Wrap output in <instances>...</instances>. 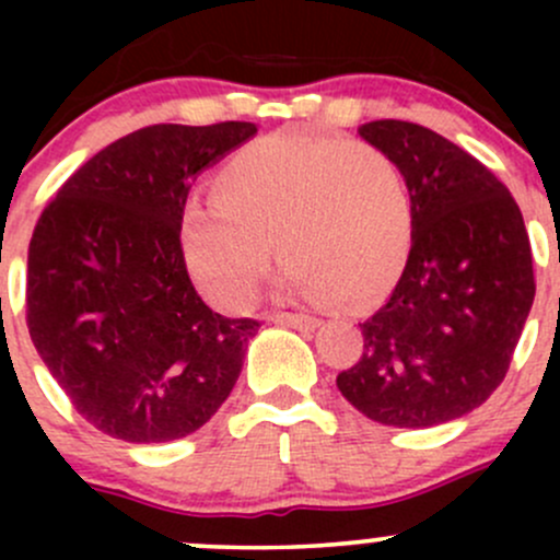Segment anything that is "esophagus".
I'll return each mask as SVG.
<instances>
[{"instance_id": "obj_1", "label": "esophagus", "mask_w": 560, "mask_h": 560, "mask_svg": "<svg viewBox=\"0 0 560 560\" xmlns=\"http://www.w3.org/2000/svg\"><path fill=\"white\" fill-rule=\"evenodd\" d=\"M268 320L279 326H292V329H316L320 320L311 313H271Z\"/></svg>"}]
</instances>
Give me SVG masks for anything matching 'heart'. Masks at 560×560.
<instances>
[{"label": "heart", "instance_id": "heart-1", "mask_svg": "<svg viewBox=\"0 0 560 560\" xmlns=\"http://www.w3.org/2000/svg\"><path fill=\"white\" fill-rule=\"evenodd\" d=\"M284 284L313 298L369 302L405 266L413 199L400 165L369 141L276 133L244 147L215 178L213 202L184 210L182 247L199 287L244 307L273 258Z\"/></svg>", "mask_w": 560, "mask_h": 560}]
</instances>
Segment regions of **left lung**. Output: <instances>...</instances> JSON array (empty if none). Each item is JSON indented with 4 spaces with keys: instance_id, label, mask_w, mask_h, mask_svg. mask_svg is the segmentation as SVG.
Listing matches in <instances>:
<instances>
[{
    "instance_id": "8db88e82",
    "label": "left lung",
    "mask_w": 560,
    "mask_h": 560,
    "mask_svg": "<svg viewBox=\"0 0 560 560\" xmlns=\"http://www.w3.org/2000/svg\"><path fill=\"white\" fill-rule=\"evenodd\" d=\"M358 133L400 165L413 242L337 387L384 427H436L479 408L508 374L535 302L529 236L508 186L432 128L371 120Z\"/></svg>"
}]
</instances>
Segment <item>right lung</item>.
Instances as JSON below:
<instances>
[{
  "label": "right lung",
  "mask_w": 560,
  "mask_h": 560,
  "mask_svg": "<svg viewBox=\"0 0 560 560\" xmlns=\"http://www.w3.org/2000/svg\"><path fill=\"white\" fill-rule=\"evenodd\" d=\"M255 133L244 120L139 128L89 158L38 218L28 334L73 408L115 440H182L240 378L260 324L205 305L182 218L197 173Z\"/></svg>",
  "instance_id": "right-lung-1"
}]
</instances>
